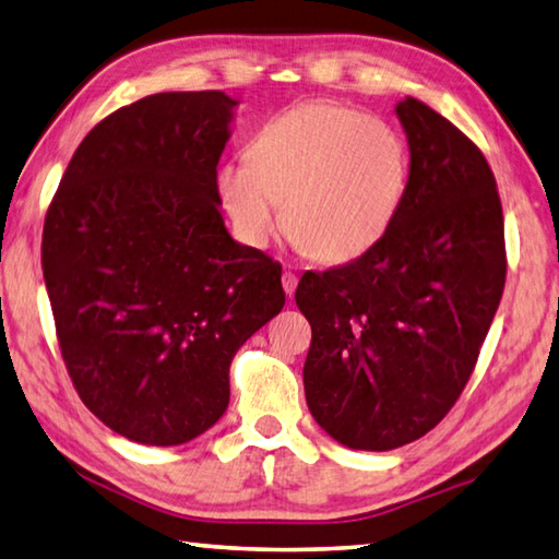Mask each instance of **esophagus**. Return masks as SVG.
Returning <instances> with one entry per match:
<instances>
[{
    "label": "esophagus",
    "instance_id": "34e87169",
    "mask_svg": "<svg viewBox=\"0 0 559 559\" xmlns=\"http://www.w3.org/2000/svg\"><path fill=\"white\" fill-rule=\"evenodd\" d=\"M297 285H299V277H297V274L295 272H285V274H282V287H285V292H287V295L292 297V295H295V289H297Z\"/></svg>",
    "mask_w": 559,
    "mask_h": 559
}]
</instances>
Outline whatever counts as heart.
Segmentation results:
<instances>
[{
	"label": "heart",
	"instance_id": "obj_1",
	"mask_svg": "<svg viewBox=\"0 0 559 559\" xmlns=\"http://www.w3.org/2000/svg\"><path fill=\"white\" fill-rule=\"evenodd\" d=\"M407 181L403 134L338 103H307L272 117L250 140L248 159L218 171L223 205L245 242L262 248L287 225L289 238L324 262L376 248Z\"/></svg>",
	"mask_w": 559,
	"mask_h": 559
}]
</instances>
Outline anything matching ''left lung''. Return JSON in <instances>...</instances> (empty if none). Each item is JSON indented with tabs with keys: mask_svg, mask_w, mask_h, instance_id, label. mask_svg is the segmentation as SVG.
Here are the masks:
<instances>
[{
	"mask_svg": "<svg viewBox=\"0 0 559 559\" xmlns=\"http://www.w3.org/2000/svg\"><path fill=\"white\" fill-rule=\"evenodd\" d=\"M409 181L376 248L305 272L311 324L305 393L317 423L350 449L415 442L472 378L506 285L503 209L481 150L432 107L405 97Z\"/></svg>",
	"mask_w": 559,
	"mask_h": 559,
	"instance_id": "8db88e82",
	"label": "left lung"
}]
</instances>
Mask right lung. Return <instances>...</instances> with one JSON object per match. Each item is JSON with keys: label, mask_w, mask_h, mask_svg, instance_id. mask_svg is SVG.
<instances>
[{"label": "right lung", "mask_w": 559, "mask_h": 559, "mask_svg": "<svg viewBox=\"0 0 559 559\" xmlns=\"http://www.w3.org/2000/svg\"><path fill=\"white\" fill-rule=\"evenodd\" d=\"M221 91L156 93L97 122L48 203L41 267L85 407L174 447L218 423L230 360L285 307L282 264L218 211L230 110Z\"/></svg>", "instance_id": "1"}]
</instances>
